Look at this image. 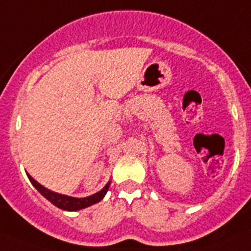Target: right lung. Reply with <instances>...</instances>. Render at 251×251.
<instances>
[{
	"label": "right lung",
	"instance_id": "add662e5",
	"mask_svg": "<svg viewBox=\"0 0 251 251\" xmlns=\"http://www.w3.org/2000/svg\"><path fill=\"white\" fill-rule=\"evenodd\" d=\"M27 175L30 182L34 185V187L36 188L40 194L45 197L46 200L50 201L52 205H55L56 207L61 208V210H65V211H77V210H81V208L89 207V206L94 205V203L99 202L100 200H103L104 196H105L106 191L110 186V181L101 188L100 191L97 192V194L92 195V196L83 197V199H77V197H72V196H66V195L57 194V192L50 191L49 188L44 187L43 185H40L36 179H34L32 177Z\"/></svg>",
	"mask_w": 251,
	"mask_h": 251
}]
</instances>
